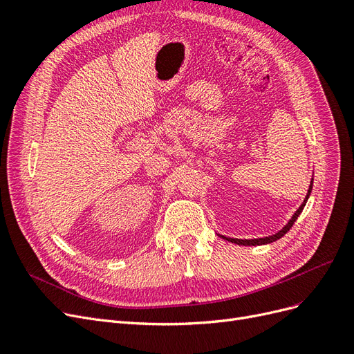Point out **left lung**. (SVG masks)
I'll return each mask as SVG.
<instances>
[{
  "label": "left lung",
  "instance_id": "8db88e82",
  "mask_svg": "<svg viewBox=\"0 0 354 354\" xmlns=\"http://www.w3.org/2000/svg\"><path fill=\"white\" fill-rule=\"evenodd\" d=\"M312 186H313V181L312 183H310V187H308V194H307V196H306V199H304V202L301 203V207H299L298 209H297V212L294 214V217L289 220V223L286 224V226L281 230V232H277L276 234H273V236H269V238H260V239H233V238H226V236H221L220 234V238H223V239H226V241H229V242H232V243H239V245H264V243H270V242H274V241H277V239H281L283 234L286 233V232H289V229H291L292 226H294V223H295V220L298 218V216L299 214H301V211H303V208H304V205H306V202H307V199H308V195H310V192H312Z\"/></svg>",
  "mask_w": 354,
  "mask_h": 354
}]
</instances>
